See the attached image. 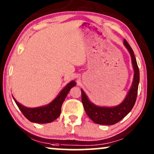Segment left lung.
Masks as SVG:
<instances>
[{
    "mask_svg": "<svg viewBox=\"0 0 154 154\" xmlns=\"http://www.w3.org/2000/svg\"><path fill=\"white\" fill-rule=\"evenodd\" d=\"M124 45L128 48L131 55L132 62L135 73H134V79L132 82V87L122 103L115 107L97 106L88 100L87 95H85L82 90H81V92H82L81 98H82V102L85 111L87 115L96 124L112 125L119 122L120 120H122L125 116L128 115L135 105L140 81L139 69L137 66L133 51L125 39L124 40Z\"/></svg>",
    "mask_w": 154,
    "mask_h": 154,
    "instance_id": "8db88e82",
    "label": "left lung"
}]
</instances>
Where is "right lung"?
Returning <instances> with one entry per match:
<instances>
[{
    "instance_id": "right-lung-1",
    "label": "right lung",
    "mask_w": 154,
    "mask_h": 154,
    "mask_svg": "<svg viewBox=\"0 0 154 154\" xmlns=\"http://www.w3.org/2000/svg\"><path fill=\"white\" fill-rule=\"evenodd\" d=\"M75 85L76 83L74 81L69 83L61 91L59 95L51 103L45 106L32 108V109L24 107L22 104L19 103L14 98V99L17 106L28 120H29L32 122L39 124L49 123L59 117L61 114V106H62L63 102L64 101L65 98L70 89Z\"/></svg>"
}]
</instances>
